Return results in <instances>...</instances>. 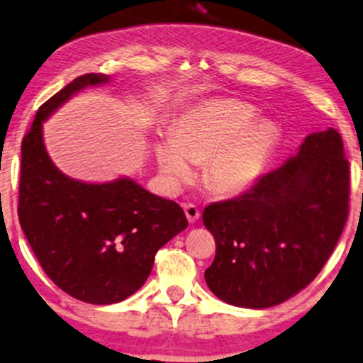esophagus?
<instances>
[{"mask_svg": "<svg viewBox=\"0 0 363 363\" xmlns=\"http://www.w3.org/2000/svg\"><path fill=\"white\" fill-rule=\"evenodd\" d=\"M182 208H184V213L187 216V221L189 223H196L197 219H199V208H197L196 204H191V203H184L182 204Z\"/></svg>", "mask_w": 363, "mask_h": 363, "instance_id": "1", "label": "esophagus"}]
</instances>
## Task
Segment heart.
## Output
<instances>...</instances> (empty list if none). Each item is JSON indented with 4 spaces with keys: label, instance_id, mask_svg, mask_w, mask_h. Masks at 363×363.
<instances>
[{
    "label": "heart",
    "instance_id": "b5f03b06",
    "mask_svg": "<svg viewBox=\"0 0 363 363\" xmlns=\"http://www.w3.org/2000/svg\"><path fill=\"white\" fill-rule=\"evenodd\" d=\"M256 108L235 99L206 100L174 122L171 140H159V169L174 187L192 177L191 164H204L203 181L213 194L231 197L256 186L278 140V128L255 121Z\"/></svg>",
    "mask_w": 363,
    "mask_h": 363
}]
</instances>
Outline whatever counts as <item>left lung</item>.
Here are the masks:
<instances>
[{
  "label": "left lung",
  "instance_id": "obj_1",
  "mask_svg": "<svg viewBox=\"0 0 363 363\" xmlns=\"http://www.w3.org/2000/svg\"><path fill=\"white\" fill-rule=\"evenodd\" d=\"M350 169L335 128L313 132L296 155L236 199L213 203L203 223L216 240L204 272L216 296L269 308L313 281L348 218Z\"/></svg>",
  "mask_w": 363,
  "mask_h": 363
}]
</instances>
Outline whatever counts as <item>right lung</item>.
I'll list each match as a JSON object with an SVG mask.
<instances>
[{"label": "right lung", "mask_w": 363, "mask_h": 363, "mask_svg": "<svg viewBox=\"0 0 363 363\" xmlns=\"http://www.w3.org/2000/svg\"><path fill=\"white\" fill-rule=\"evenodd\" d=\"M102 73L77 77L36 112L21 142L18 218L48 278L85 303H118L139 290L155 253L187 228L181 206L128 177L86 184L55 166L43 144V122Z\"/></svg>", "instance_id": "1"}]
</instances>
